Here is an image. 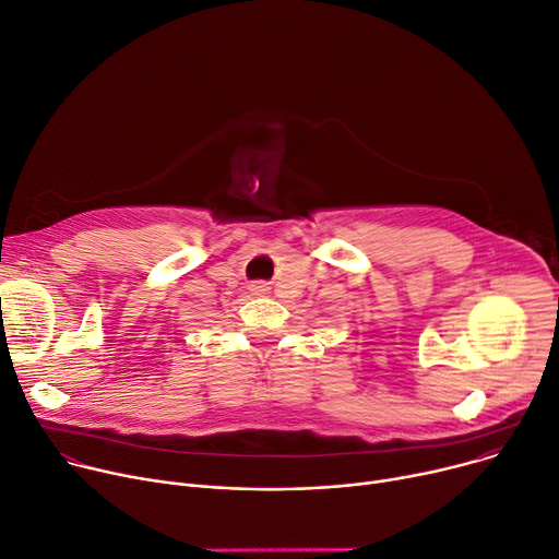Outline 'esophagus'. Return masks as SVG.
Returning a JSON list of instances; mask_svg holds the SVG:
<instances>
[{"label":"esophagus","instance_id":"1","mask_svg":"<svg viewBox=\"0 0 559 559\" xmlns=\"http://www.w3.org/2000/svg\"><path fill=\"white\" fill-rule=\"evenodd\" d=\"M249 289H251V294H265L267 292V287L263 283H253Z\"/></svg>","mask_w":559,"mask_h":559}]
</instances>
